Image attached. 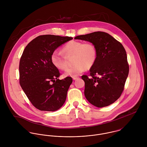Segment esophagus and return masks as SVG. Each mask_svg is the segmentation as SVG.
<instances>
[{"label": "esophagus", "mask_w": 147, "mask_h": 147, "mask_svg": "<svg viewBox=\"0 0 147 147\" xmlns=\"http://www.w3.org/2000/svg\"><path fill=\"white\" fill-rule=\"evenodd\" d=\"M72 79H73V80H75L78 79H79V78H78V77H73V78H72Z\"/></svg>", "instance_id": "34e87169"}]
</instances>
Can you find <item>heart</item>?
Segmentation results:
<instances>
[{
    "mask_svg": "<svg viewBox=\"0 0 147 147\" xmlns=\"http://www.w3.org/2000/svg\"><path fill=\"white\" fill-rule=\"evenodd\" d=\"M65 56L74 55V66L67 69L64 72L65 76L75 77L83 72L85 69H90L96 62L97 57V50L91 42L71 41L67 42L62 49ZM52 64L58 69L65 70L67 64L65 57L57 51L51 55Z\"/></svg>",
    "mask_w": 147,
    "mask_h": 147,
    "instance_id": "1",
    "label": "heart"
}]
</instances>
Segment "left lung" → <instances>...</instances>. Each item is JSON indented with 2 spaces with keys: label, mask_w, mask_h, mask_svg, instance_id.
Instances as JSON below:
<instances>
[{
  "label": "left lung",
  "mask_w": 147,
  "mask_h": 147,
  "mask_svg": "<svg viewBox=\"0 0 147 147\" xmlns=\"http://www.w3.org/2000/svg\"><path fill=\"white\" fill-rule=\"evenodd\" d=\"M92 43L97 53L96 62L89 75H83L84 94L93 105H111L121 96L129 72L126 50L121 42L103 32H95L75 37Z\"/></svg>",
  "instance_id": "obj_1"
}]
</instances>
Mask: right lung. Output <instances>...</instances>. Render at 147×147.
<instances>
[{"label": "right lung", "mask_w": 147, "mask_h": 147, "mask_svg": "<svg viewBox=\"0 0 147 147\" xmlns=\"http://www.w3.org/2000/svg\"><path fill=\"white\" fill-rule=\"evenodd\" d=\"M72 37L51 34L38 36L25 47L19 64L20 86L32 104L41 111H54L63 106L71 77L61 74L51 61L53 52Z\"/></svg>", "instance_id": "obj_1"}]
</instances>
